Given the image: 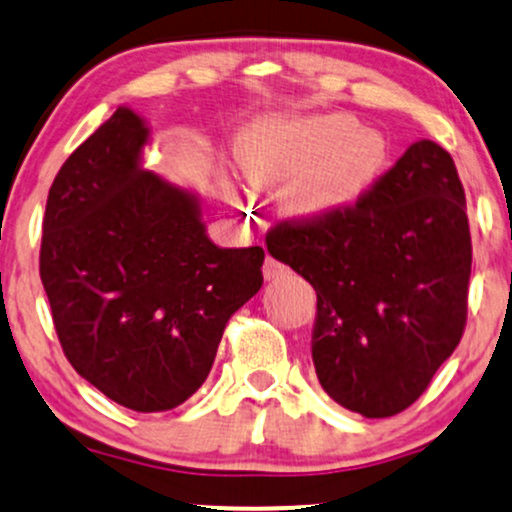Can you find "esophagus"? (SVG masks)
<instances>
[{
	"label": "esophagus",
	"mask_w": 512,
	"mask_h": 512,
	"mask_svg": "<svg viewBox=\"0 0 512 512\" xmlns=\"http://www.w3.org/2000/svg\"><path fill=\"white\" fill-rule=\"evenodd\" d=\"M289 273V268L285 263H280L277 258L268 256L266 263H263V275H266V280H280V277H285Z\"/></svg>",
	"instance_id": "esophagus-1"
}]
</instances>
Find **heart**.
<instances>
[{"mask_svg":"<svg viewBox=\"0 0 512 512\" xmlns=\"http://www.w3.org/2000/svg\"><path fill=\"white\" fill-rule=\"evenodd\" d=\"M239 161L246 178L263 189L301 178L292 206L315 216L346 206L382 173L387 142L349 113L280 118L246 132Z\"/></svg>","mask_w":512,"mask_h":512,"instance_id":"1","label":"heart"}]
</instances>
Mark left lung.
Wrapping results in <instances>:
<instances>
[{"label": "left lung", "instance_id": "left-lung-1", "mask_svg": "<svg viewBox=\"0 0 512 512\" xmlns=\"http://www.w3.org/2000/svg\"><path fill=\"white\" fill-rule=\"evenodd\" d=\"M266 242L318 294L311 353L327 394L365 418L418 401L468 323L472 242L449 151L410 144L356 204L280 220Z\"/></svg>", "mask_w": 512, "mask_h": 512}]
</instances>
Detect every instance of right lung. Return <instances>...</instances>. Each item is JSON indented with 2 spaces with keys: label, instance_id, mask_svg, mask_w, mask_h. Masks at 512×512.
Instances as JSON below:
<instances>
[{
  "label": "right lung",
  "instance_id": "add662e5",
  "mask_svg": "<svg viewBox=\"0 0 512 512\" xmlns=\"http://www.w3.org/2000/svg\"><path fill=\"white\" fill-rule=\"evenodd\" d=\"M147 125L121 106L49 187L40 277L80 377L137 413L178 408L227 320L263 285L261 246L220 249L199 199L142 168Z\"/></svg>",
  "mask_w": 512,
  "mask_h": 512
}]
</instances>
